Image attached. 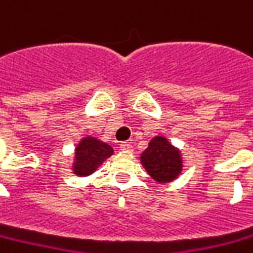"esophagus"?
Instances as JSON below:
<instances>
[{
    "label": "esophagus",
    "instance_id": "obj_1",
    "mask_svg": "<svg viewBox=\"0 0 253 253\" xmlns=\"http://www.w3.org/2000/svg\"><path fill=\"white\" fill-rule=\"evenodd\" d=\"M120 151H123V152H131V151H133V147H131L130 142H122V144H120Z\"/></svg>",
    "mask_w": 253,
    "mask_h": 253
}]
</instances>
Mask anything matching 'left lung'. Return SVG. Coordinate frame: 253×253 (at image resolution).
Returning <instances> with one entry per match:
<instances>
[{
	"label": "left lung",
	"instance_id": "obj_1",
	"mask_svg": "<svg viewBox=\"0 0 253 253\" xmlns=\"http://www.w3.org/2000/svg\"><path fill=\"white\" fill-rule=\"evenodd\" d=\"M140 159L147 173L159 184H168L176 180L183 171V158L180 149L163 135H155L151 138Z\"/></svg>",
	"mask_w": 253,
	"mask_h": 253
}]
</instances>
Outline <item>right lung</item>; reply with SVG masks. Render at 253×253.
<instances>
[{
    "mask_svg": "<svg viewBox=\"0 0 253 253\" xmlns=\"http://www.w3.org/2000/svg\"><path fill=\"white\" fill-rule=\"evenodd\" d=\"M113 155V148L97 137L85 135L75 148L72 163L73 174L79 177L91 176L102 163Z\"/></svg>",
    "mask_w": 253,
    "mask_h": 253,
    "instance_id": "1",
    "label": "right lung"
}]
</instances>
